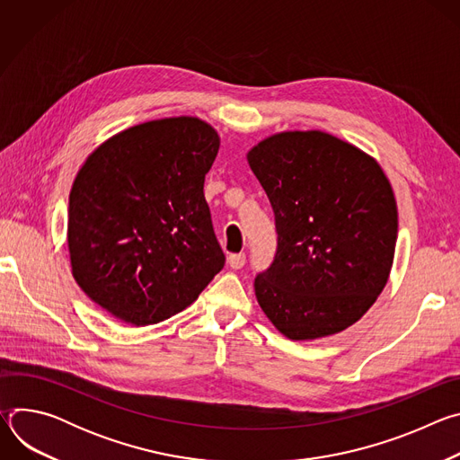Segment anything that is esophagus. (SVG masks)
Returning a JSON list of instances; mask_svg holds the SVG:
<instances>
[{
    "instance_id": "obj_1",
    "label": "esophagus",
    "mask_w": 460,
    "mask_h": 460,
    "mask_svg": "<svg viewBox=\"0 0 460 460\" xmlns=\"http://www.w3.org/2000/svg\"><path fill=\"white\" fill-rule=\"evenodd\" d=\"M227 264L233 270H242L245 264V254L243 252H236V254H229L227 258Z\"/></svg>"
}]
</instances>
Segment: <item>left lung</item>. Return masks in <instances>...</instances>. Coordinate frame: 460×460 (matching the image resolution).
<instances>
[{
    "mask_svg": "<svg viewBox=\"0 0 460 460\" xmlns=\"http://www.w3.org/2000/svg\"><path fill=\"white\" fill-rule=\"evenodd\" d=\"M247 162L275 213L277 254L254 279L256 300L291 341L341 333L382 293L399 213L382 167L322 130L261 140Z\"/></svg>",
    "mask_w": 460,
    "mask_h": 460,
    "instance_id": "8db88e82",
    "label": "left lung"
}]
</instances>
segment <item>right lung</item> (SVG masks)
<instances>
[{"label": "right lung", "instance_id": "right-lung-1", "mask_svg": "<svg viewBox=\"0 0 460 460\" xmlns=\"http://www.w3.org/2000/svg\"><path fill=\"white\" fill-rule=\"evenodd\" d=\"M218 149L208 121L164 118L121 130L78 171L67 222L73 277L114 318L162 322L224 268L204 196Z\"/></svg>", "mask_w": 460, "mask_h": 460}]
</instances>
